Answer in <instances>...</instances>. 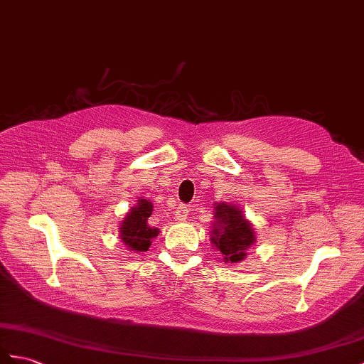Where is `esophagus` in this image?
I'll list each match as a JSON object with an SVG mask.
<instances>
[{
    "instance_id": "34e87169",
    "label": "esophagus",
    "mask_w": 364,
    "mask_h": 364,
    "mask_svg": "<svg viewBox=\"0 0 364 364\" xmlns=\"http://www.w3.org/2000/svg\"><path fill=\"white\" fill-rule=\"evenodd\" d=\"M187 216H188L187 205H183V203H181V205H177L174 219H176V220H185V219H187Z\"/></svg>"
}]
</instances>
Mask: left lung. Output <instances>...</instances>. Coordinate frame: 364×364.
Segmentation results:
<instances>
[{"mask_svg": "<svg viewBox=\"0 0 364 364\" xmlns=\"http://www.w3.org/2000/svg\"><path fill=\"white\" fill-rule=\"evenodd\" d=\"M216 227L213 230L211 242L224 255L225 262L244 259L245 250L255 242V233L242 211L227 203H219L215 213Z\"/></svg>", "mask_w": 364, "mask_h": 364, "instance_id": "obj_1", "label": "left lung"}]
</instances>
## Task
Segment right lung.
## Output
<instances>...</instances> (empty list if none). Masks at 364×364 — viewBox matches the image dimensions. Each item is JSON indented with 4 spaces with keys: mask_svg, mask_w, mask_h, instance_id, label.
<instances>
[{
    "mask_svg": "<svg viewBox=\"0 0 364 364\" xmlns=\"http://www.w3.org/2000/svg\"><path fill=\"white\" fill-rule=\"evenodd\" d=\"M153 205L146 199H140L132 208L120 227L122 242H125L129 250L146 252L153 239L159 235V230L149 225L148 218L151 216Z\"/></svg>",
    "mask_w": 364,
    "mask_h": 364,
    "instance_id": "1",
    "label": "right lung"
}]
</instances>
